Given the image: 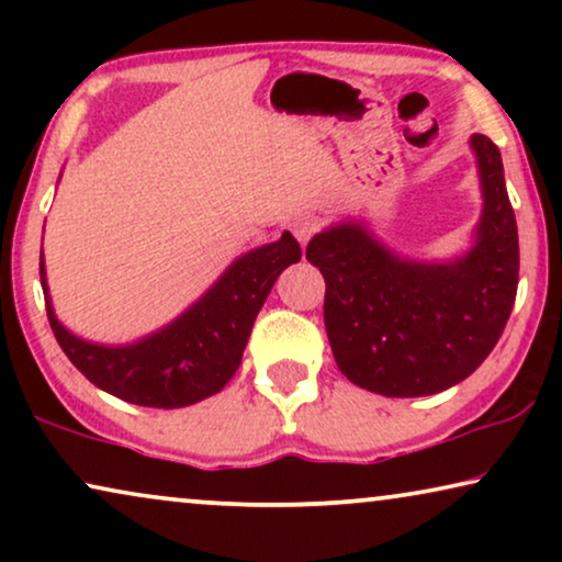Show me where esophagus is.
<instances>
[{"instance_id":"esophagus-1","label":"esophagus","mask_w":562,"mask_h":562,"mask_svg":"<svg viewBox=\"0 0 562 562\" xmlns=\"http://www.w3.org/2000/svg\"><path fill=\"white\" fill-rule=\"evenodd\" d=\"M319 229V220L314 217V214H302V217H296L294 222H291V233H294V237L302 245H306L312 240V235L317 233Z\"/></svg>"}]
</instances>
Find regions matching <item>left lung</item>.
<instances>
[{"label":"left lung","mask_w":562,"mask_h":562,"mask_svg":"<svg viewBox=\"0 0 562 562\" xmlns=\"http://www.w3.org/2000/svg\"><path fill=\"white\" fill-rule=\"evenodd\" d=\"M483 212L465 256L419 263L360 222L314 235L306 260L325 276V327L335 363L381 396H429L468 379L502 337L519 283L517 220L502 153L473 135Z\"/></svg>","instance_id":"1"}]
</instances>
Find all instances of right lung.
I'll list each match as a JSON object with an SVG mask.
<instances>
[{"instance_id": "1", "label": "right lung", "mask_w": 562, "mask_h": 562, "mask_svg": "<svg viewBox=\"0 0 562 562\" xmlns=\"http://www.w3.org/2000/svg\"><path fill=\"white\" fill-rule=\"evenodd\" d=\"M299 258L302 248L294 235L283 233L276 243L237 258L171 325L130 345H97L58 322L41 256L45 312L60 350L94 386L137 406L179 409L225 389L276 279Z\"/></svg>"}]
</instances>
